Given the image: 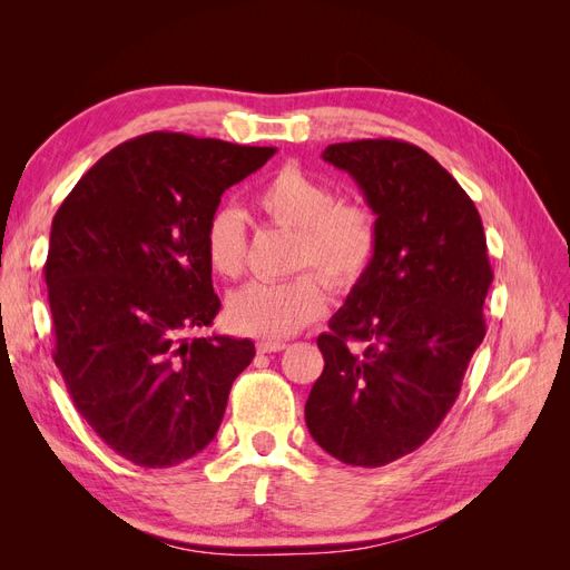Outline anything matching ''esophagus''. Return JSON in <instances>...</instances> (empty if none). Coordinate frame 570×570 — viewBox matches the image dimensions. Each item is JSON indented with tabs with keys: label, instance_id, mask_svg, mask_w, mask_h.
<instances>
[{
	"label": "esophagus",
	"instance_id": "obj_1",
	"mask_svg": "<svg viewBox=\"0 0 570 570\" xmlns=\"http://www.w3.org/2000/svg\"><path fill=\"white\" fill-rule=\"evenodd\" d=\"M287 347L285 342H275V340H262L256 342V350L262 354H271V352H283Z\"/></svg>",
	"mask_w": 570,
	"mask_h": 570
}]
</instances>
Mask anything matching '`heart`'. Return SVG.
<instances>
[{"instance_id":"heart-1","label":"heart","mask_w":570,"mask_h":570,"mask_svg":"<svg viewBox=\"0 0 570 570\" xmlns=\"http://www.w3.org/2000/svg\"><path fill=\"white\" fill-rule=\"evenodd\" d=\"M256 209L278 226L297 230L295 268H314L337 289L361 281L377 247L375 216L364 204L335 202L331 185L283 166L254 195ZM206 262L220 278H237L245 266V228L233 209L212 216L204 235ZM325 312V289L314 273L287 283H249L228 302L235 331L285 340Z\"/></svg>"}]
</instances>
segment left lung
Listing matches in <instances>:
<instances>
[{
    "label": "left lung",
    "instance_id": "left-lung-1",
    "mask_svg": "<svg viewBox=\"0 0 570 570\" xmlns=\"http://www.w3.org/2000/svg\"><path fill=\"white\" fill-rule=\"evenodd\" d=\"M323 161L364 193L377 247L318 335L325 366L304 419L327 454L375 469L419 450L456 402L485 337L492 268L475 204L421 147L340 142ZM350 338L365 347L352 351Z\"/></svg>",
    "mask_w": 570,
    "mask_h": 570
}]
</instances>
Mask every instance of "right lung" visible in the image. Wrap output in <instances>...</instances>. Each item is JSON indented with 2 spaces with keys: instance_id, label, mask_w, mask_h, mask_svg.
<instances>
[{
  "instance_id": "right-lung-1",
  "label": "right lung",
  "mask_w": 570,
  "mask_h": 570,
  "mask_svg": "<svg viewBox=\"0 0 570 570\" xmlns=\"http://www.w3.org/2000/svg\"><path fill=\"white\" fill-rule=\"evenodd\" d=\"M273 154L140 135L101 157L51 220L55 364L80 416L145 469L199 454L252 364V340L187 333L214 325L220 308L204 249L220 195Z\"/></svg>"
}]
</instances>
